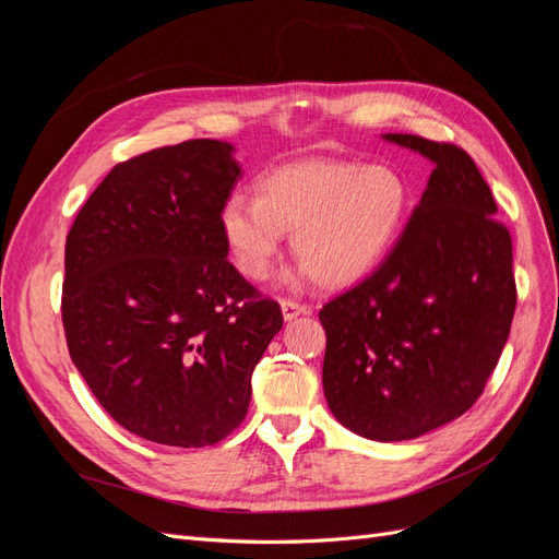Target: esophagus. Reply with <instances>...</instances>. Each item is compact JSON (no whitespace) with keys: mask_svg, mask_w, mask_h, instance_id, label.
I'll return each mask as SVG.
<instances>
[{"mask_svg":"<svg viewBox=\"0 0 559 559\" xmlns=\"http://www.w3.org/2000/svg\"><path fill=\"white\" fill-rule=\"evenodd\" d=\"M280 308H282L284 321H294V319H298L300 314H308V312H310L308 306H300V302H296V300H282Z\"/></svg>","mask_w":559,"mask_h":559,"instance_id":"obj_1","label":"esophagus"}]
</instances>
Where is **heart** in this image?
<instances>
[{
	"mask_svg": "<svg viewBox=\"0 0 559 559\" xmlns=\"http://www.w3.org/2000/svg\"><path fill=\"white\" fill-rule=\"evenodd\" d=\"M257 193H230L218 214L235 267L253 282L273 273L284 230H292L300 280L357 282L392 251L413 205L408 179L389 163H286L259 179Z\"/></svg>",
	"mask_w": 559,
	"mask_h": 559,
	"instance_id": "b5f03b06",
	"label": "heart"
}]
</instances>
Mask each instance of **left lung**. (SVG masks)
Segmentation results:
<instances>
[{
  "mask_svg": "<svg viewBox=\"0 0 559 559\" xmlns=\"http://www.w3.org/2000/svg\"><path fill=\"white\" fill-rule=\"evenodd\" d=\"M382 140L433 163L419 205L373 275L319 312L324 396L370 441H411L483 394L515 312L513 242L464 148L417 134Z\"/></svg>",
  "mask_w": 559,
  "mask_h": 559,
  "instance_id": "obj_1",
  "label": "left lung"
}]
</instances>
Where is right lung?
Returning a JSON list of instances; mask_svg holds the SVG:
<instances>
[{
	"mask_svg": "<svg viewBox=\"0 0 559 559\" xmlns=\"http://www.w3.org/2000/svg\"><path fill=\"white\" fill-rule=\"evenodd\" d=\"M235 146L191 140L118 163L64 245L62 324L79 373L134 436L205 448L240 425L282 310L228 263L218 214Z\"/></svg>",
	"mask_w": 559,
	"mask_h": 559,
	"instance_id": "obj_1",
	"label": "right lung"
}]
</instances>
